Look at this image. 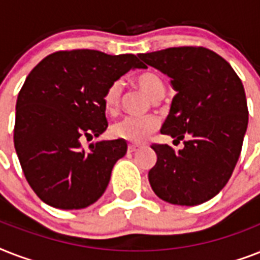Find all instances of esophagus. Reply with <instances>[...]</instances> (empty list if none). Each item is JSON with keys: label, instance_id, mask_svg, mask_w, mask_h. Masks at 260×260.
Returning a JSON list of instances; mask_svg holds the SVG:
<instances>
[{"label": "esophagus", "instance_id": "obj_1", "mask_svg": "<svg viewBox=\"0 0 260 260\" xmlns=\"http://www.w3.org/2000/svg\"><path fill=\"white\" fill-rule=\"evenodd\" d=\"M139 150V146H136V144H129L128 146V152H135V151Z\"/></svg>", "mask_w": 260, "mask_h": 260}]
</instances>
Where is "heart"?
<instances>
[{
    "mask_svg": "<svg viewBox=\"0 0 260 260\" xmlns=\"http://www.w3.org/2000/svg\"><path fill=\"white\" fill-rule=\"evenodd\" d=\"M138 86L154 100L160 94H165V82L154 71H143L135 78ZM122 94V85L120 81H114L106 87L102 102L108 114H116L120 108ZM159 121L155 117H124L112 125V135L114 138L122 139L131 143H142L152 132L158 129Z\"/></svg>",
    "mask_w": 260,
    "mask_h": 260,
    "instance_id": "1",
    "label": "heart"
}]
</instances>
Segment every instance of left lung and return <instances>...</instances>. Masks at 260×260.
<instances>
[{"mask_svg":"<svg viewBox=\"0 0 260 260\" xmlns=\"http://www.w3.org/2000/svg\"><path fill=\"white\" fill-rule=\"evenodd\" d=\"M143 62L171 78L177 94L160 134L175 151L152 144L156 163L148 181L160 200L193 206L209 201L230 181L248 125L244 87L231 64L204 47H173L139 54Z\"/></svg>","mask_w":260,"mask_h":260,"instance_id":"left-lung-1","label":"left lung"}]
</instances>
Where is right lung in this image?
<instances>
[{
    "mask_svg": "<svg viewBox=\"0 0 260 260\" xmlns=\"http://www.w3.org/2000/svg\"><path fill=\"white\" fill-rule=\"evenodd\" d=\"M136 55L95 50L58 51L30 71L18 93L14 148L38 197L58 209H82L101 197L126 142L102 140L87 150L81 139L108 128L102 97L131 69Z\"/></svg>",
    "mask_w": 260,
    "mask_h": 260,
    "instance_id": "obj_1",
    "label": "right lung"
}]
</instances>
